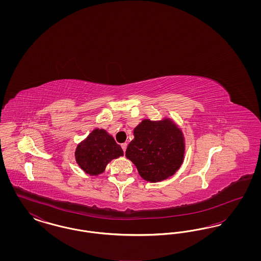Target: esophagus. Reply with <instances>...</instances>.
Wrapping results in <instances>:
<instances>
[{
  "label": "esophagus",
  "mask_w": 261,
  "mask_h": 261,
  "mask_svg": "<svg viewBox=\"0 0 261 261\" xmlns=\"http://www.w3.org/2000/svg\"><path fill=\"white\" fill-rule=\"evenodd\" d=\"M121 148L123 149V151L125 152V150L127 149V144L126 143H123V144H121Z\"/></svg>",
  "instance_id": "1"
}]
</instances>
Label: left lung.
Instances as JSON below:
<instances>
[{
  "mask_svg": "<svg viewBox=\"0 0 261 261\" xmlns=\"http://www.w3.org/2000/svg\"><path fill=\"white\" fill-rule=\"evenodd\" d=\"M134 137L125 155L136 165L143 179L160 182L180 168L185 144L181 130L172 121L145 119L134 129Z\"/></svg>",
  "mask_w": 261,
  "mask_h": 261,
  "instance_id": "left-lung-1",
  "label": "left lung"
}]
</instances>
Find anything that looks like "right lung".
Segmentation results:
<instances>
[{"instance_id": "add662e5", "label": "right lung", "mask_w": 261, "mask_h": 261, "mask_svg": "<svg viewBox=\"0 0 261 261\" xmlns=\"http://www.w3.org/2000/svg\"><path fill=\"white\" fill-rule=\"evenodd\" d=\"M120 155H123L121 147L102 129L94 130L75 151L76 162L90 175L102 173L107 164Z\"/></svg>"}]
</instances>
